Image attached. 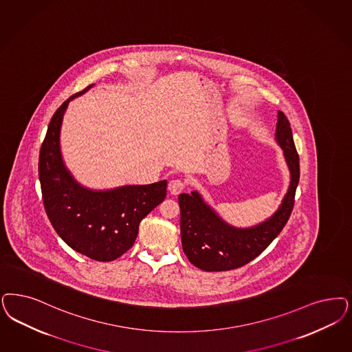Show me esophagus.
<instances>
[{
	"instance_id": "obj_1",
	"label": "esophagus",
	"mask_w": 352,
	"mask_h": 352,
	"mask_svg": "<svg viewBox=\"0 0 352 352\" xmlns=\"http://www.w3.org/2000/svg\"><path fill=\"white\" fill-rule=\"evenodd\" d=\"M168 188H169L170 194L179 195L186 188V183L183 182L182 179H171Z\"/></svg>"
}]
</instances>
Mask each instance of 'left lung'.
<instances>
[{"mask_svg": "<svg viewBox=\"0 0 352 352\" xmlns=\"http://www.w3.org/2000/svg\"><path fill=\"white\" fill-rule=\"evenodd\" d=\"M276 139L283 149L291 182L278 210L265 222L251 229H235L219 219L196 191L179 195L183 252L195 267L206 272L243 267L260 255L287 223L295 203L300 168L290 122L282 111H278Z\"/></svg>", "mask_w": 352, "mask_h": 352, "instance_id": "obj_1", "label": "left lung"}]
</instances>
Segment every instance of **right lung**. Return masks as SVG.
<instances>
[{"label":"right lung","mask_w":352,"mask_h":352,"mask_svg":"<svg viewBox=\"0 0 352 352\" xmlns=\"http://www.w3.org/2000/svg\"><path fill=\"white\" fill-rule=\"evenodd\" d=\"M91 87L69 97L53 114L40 148L38 178L47 216L62 241L74 251L105 263L133 247L142 219L164 201L168 182L109 191H91L75 182L62 161L60 131L70 100Z\"/></svg>","instance_id":"obj_1"}]
</instances>
